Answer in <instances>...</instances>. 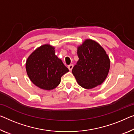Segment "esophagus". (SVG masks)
Returning a JSON list of instances; mask_svg holds the SVG:
<instances>
[{
  "mask_svg": "<svg viewBox=\"0 0 134 134\" xmlns=\"http://www.w3.org/2000/svg\"><path fill=\"white\" fill-rule=\"evenodd\" d=\"M68 69L69 71H72V69L73 68V65L72 64H71L68 65Z\"/></svg>",
  "mask_w": 134,
  "mask_h": 134,
  "instance_id": "1",
  "label": "esophagus"
}]
</instances>
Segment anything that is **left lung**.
I'll use <instances>...</instances> for the list:
<instances>
[{"mask_svg":"<svg viewBox=\"0 0 134 134\" xmlns=\"http://www.w3.org/2000/svg\"><path fill=\"white\" fill-rule=\"evenodd\" d=\"M79 60L72 72L78 84L86 89L100 85L107 77L110 60L106 51L99 44L86 40L77 48Z\"/></svg>","mask_w":134,"mask_h":134,"instance_id":"left-lung-1","label":"left lung"}]
</instances>
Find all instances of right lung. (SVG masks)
<instances>
[{
    "label": "right lung",
    "mask_w": 134,
    "mask_h": 134,
    "mask_svg": "<svg viewBox=\"0 0 134 134\" xmlns=\"http://www.w3.org/2000/svg\"><path fill=\"white\" fill-rule=\"evenodd\" d=\"M54 47L45 44L36 48L27 59L28 77L37 87L50 90L60 83L61 77L69 71L55 54Z\"/></svg>",
    "instance_id": "obj_1"
}]
</instances>
